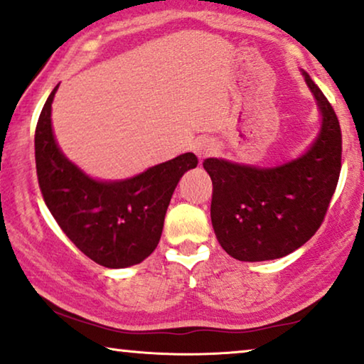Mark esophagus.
I'll list each match as a JSON object with an SVG mask.
<instances>
[{"instance_id": "1", "label": "esophagus", "mask_w": 364, "mask_h": 364, "mask_svg": "<svg viewBox=\"0 0 364 364\" xmlns=\"http://www.w3.org/2000/svg\"><path fill=\"white\" fill-rule=\"evenodd\" d=\"M194 153H196L199 158H206L213 153V146L209 145V143H204V141L196 143V145H194Z\"/></svg>"}]
</instances>
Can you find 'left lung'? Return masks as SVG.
<instances>
[{"label": "left lung", "instance_id": "obj_1", "mask_svg": "<svg viewBox=\"0 0 364 364\" xmlns=\"http://www.w3.org/2000/svg\"><path fill=\"white\" fill-rule=\"evenodd\" d=\"M321 112V130L305 155L275 168L208 158L211 221L221 247L237 260L284 257L323 223L341 170V129L333 107L304 73Z\"/></svg>", "mask_w": 364, "mask_h": 364}]
</instances>
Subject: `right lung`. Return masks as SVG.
I'll use <instances>...</instances> for the list:
<instances>
[{"mask_svg":"<svg viewBox=\"0 0 364 364\" xmlns=\"http://www.w3.org/2000/svg\"><path fill=\"white\" fill-rule=\"evenodd\" d=\"M54 87L34 133L36 173L50 214L80 252L109 269L145 260L160 242L178 181L198 158L184 153L125 181L102 183L60 153L50 127Z\"/></svg>","mask_w":364,"mask_h":364,"instance_id":"right-lung-1","label":"right lung"}]
</instances>
